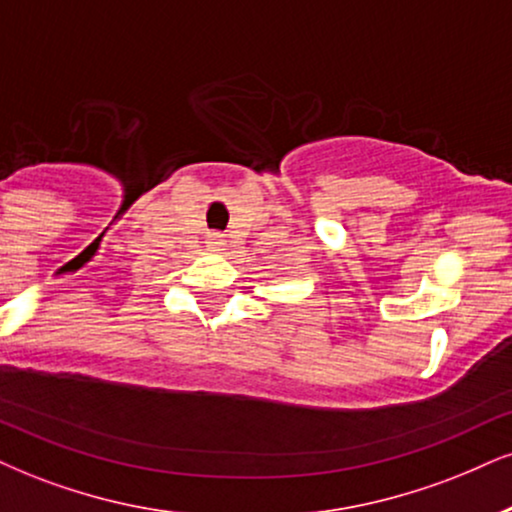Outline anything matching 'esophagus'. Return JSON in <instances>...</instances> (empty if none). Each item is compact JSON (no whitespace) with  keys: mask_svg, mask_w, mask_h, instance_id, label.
<instances>
[{"mask_svg":"<svg viewBox=\"0 0 512 512\" xmlns=\"http://www.w3.org/2000/svg\"><path fill=\"white\" fill-rule=\"evenodd\" d=\"M206 244L211 246V249H220V246H223L225 242H223V237L218 235V232H213V235H208V242Z\"/></svg>","mask_w":512,"mask_h":512,"instance_id":"esophagus-1","label":"esophagus"}]
</instances>
